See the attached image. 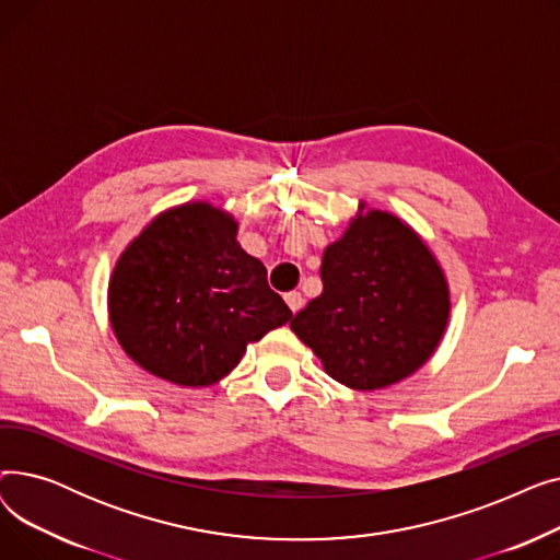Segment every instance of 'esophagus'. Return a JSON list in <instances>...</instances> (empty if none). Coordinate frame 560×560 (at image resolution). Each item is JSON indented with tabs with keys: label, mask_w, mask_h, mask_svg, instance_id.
<instances>
[{
	"label": "esophagus",
	"mask_w": 560,
	"mask_h": 560,
	"mask_svg": "<svg viewBox=\"0 0 560 560\" xmlns=\"http://www.w3.org/2000/svg\"><path fill=\"white\" fill-rule=\"evenodd\" d=\"M285 304H288V308H290L292 313H298V311L304 306V298H302V292H298V290L288 292V295H285Z\"/></svg>",
	"instance_id": "1"
}]
</instances>
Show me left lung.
<instances>
[{
	"label": "left lung",
	"mask_w": 560,
	"mask_h": 560,
	"mask_svg": "<svg viewBox=\"0 0 560 560\" xmlns=\"http://www.w3.org/2000/svg\"><path fill=\"white\" fill-rule=\"evenodd\" d=\"M322 295L290 319L325 372L351 390L416 374L445 336L450 283L422 235L401 218L359 213L322 256Z\"/></svg>",
	"instance_id": "8db88e82"
}]
</instances>
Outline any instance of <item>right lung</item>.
<instances>
[{
	"mask_svg": "<svg viewBox=\"0 0 560 560\" xmlns=\"http://www.w3.org/2000/svg\"><path fill=\"white\" fill-rule=\"evenodd\" d=\"M235 235L229 211L186 201L159 213L117 258L110 329L142 370L184 388L213 386L247 345L292 317Z\"/></svg>",
	"mask_w": 560,
	"mask_h": 560,
	"instance_id": "obj_1",
	"label": "right lung"
}]
</instances>
